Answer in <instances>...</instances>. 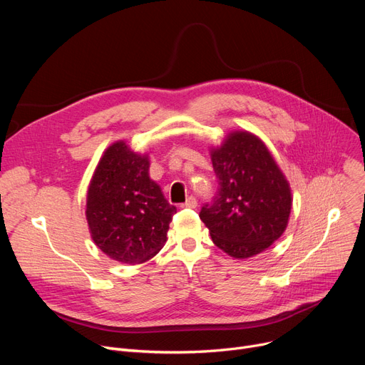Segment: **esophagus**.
Masks as SVG:
<instances>
[{"mask_svg": "<svg viewBox=\"0 0 365 365\" xmlns=\"http://www.w3.org/2000/svg\"><path fill=\"white\" fill-rule=\"evenodd\" d=\"M197 205H198V201H197L195 197H187L186 201L180 207H183V208H195Z\"/></svg>", "mask_w": 365, "mask_h": 365, "instance_id": "34e87169", "label": "esophagus"}]
</instances>
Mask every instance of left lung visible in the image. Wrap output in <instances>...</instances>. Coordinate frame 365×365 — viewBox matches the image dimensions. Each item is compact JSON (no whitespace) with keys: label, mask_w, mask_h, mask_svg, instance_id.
<instances>
[{"label":"left lung","mask_w":365,"mask_h":365,"mask_svg":"<svg viewBox=\"0 0 365 365\" xmlns=\"http://www.w3.org/2000/svg\"><path fill=\"white\" fill-rule=\"evenodd\" d=\"M219 190L200 219L213 242L235 259L271 247L285 231L292 190L264 143L248 131H234L212 150Z\"/></svg>","instance_id":"left-lung-1"}]
</instances>
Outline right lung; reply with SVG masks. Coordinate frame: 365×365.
I'll use <instances>...</instances> for the list:
<instances>
[{"instance_id":"right-lung-1","label":"right lung","mask_w":365,"mask_h":365,"mask_svg":"<svg viewBox=\"0 0 365 365\" xmlns=\"http://www.w3.org/2000/svg\"><path fill=\"white\" fill-rule=\"evenodd\" d=\"M148 171V155L120 140L105 150L88 186L86 216L91 238L121 263H143L155 256L176 213Z\"/></svg>"}]
</instances>
